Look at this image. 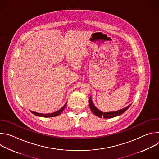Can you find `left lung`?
Segmentation results:
<instances>
[{"label":"left lung","instance_id":"1","mask_svg":"<svg viewBox=\"0 0 159 159\" xmlns=\"http://www.w3.org/2000/svg\"><path fill=\"white\" fill-rule=\"evenodd\" d=\"M89 107L91 111L94 113V114L97 116L99 118H102L103 117L104 118H112L116 117L117 116H119L121 114H123V112H125L131 106V104H129V106H128L127 107L123 108L120 110L118 111H112V112H102L101 110H99V109H98L95 105L94 104V103L93 102L92 99H91V96L89 98Z\"/></svg>","mask_w":159,"mask_h":159}]
</instances>
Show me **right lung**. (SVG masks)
<instances>
[{"mask_svg":"<svg viewBox=\"0 0 159 159\" xmlns=\"http://www.w3.org/2000/svg\"><path fill=\"white\" fill-rule=\"evenodd\" d=\"M66 103H65V104L59 110H58L56 112H52V113H49V114H43V113H38V112H34V111H30V112H31L33 115L37 116H39V117H44V118H50V117H55V116H58L59 115H60L61 113L62 112V111H63V109H65L66 105Z\"/></svg>","mask_w":159,"mask_h":159,"instance_id":"right-lung-1","label":"right lung"}]
</instances>
